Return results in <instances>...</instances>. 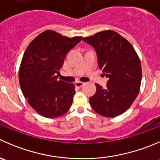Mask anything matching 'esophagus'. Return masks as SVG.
<instances>
[{
    "instance_id": "34e87169",
    "label": "esophagus",
    "mask_w": 160,
    "mask_h": 160,
    "mask_svg": "<svg viewBox=\"0 0 160 160\" xmlns=\"http://www.w3.org/2000/svg\"><path fill=\"white\" fill-rule=\"evenodd\" d=\"M75 85H76V87H77V88H81V87H83V85H84V83H83V82H80V81H77V82H76L75 83Z\"/></svg>"
}]
</instances>
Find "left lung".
I'll list each match as a JSON object with an SVG mask.
<instances>
[{"mask_svg":"<svg viewBox=\"0 0 160 160\" xmlns=\"http://www.w3.org/2000/svg\"><path fill=\"white\" fill-rule=\"evenodd\" d=\"M83 41L95 49L99 68L108 77L106 88L96 85L90 98L94 111L105 117H116L131 106L140 91L142 72L137 52L131 43L115 31L108 29Z\"/></svg>","mask_w":160,"mask_h":160,"instance_id":"1","label":"left lung"}]
</instances>
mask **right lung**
I'll list each match as a JSON object with an SVG mask.
<instances>
[{
    "mask_svg": "<svg viewBox=\"0 0 160 160\" xmlns=\"http://www.w3.org/2000/svg\"><path fill=\"white\" fill-rule=\"evenodd\" d=\"M46 30L26 49L19 67L20 87L28 103L38 114L56 118L66 114L72 103L75 85L58 80L66 54L82 40Z\"/></svg>",
    "mask_w": 160,
    "mask_h": 160,
    "instance_id": "obj_1",
    "label": "right lung"
}]
</instances>
